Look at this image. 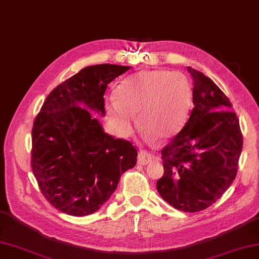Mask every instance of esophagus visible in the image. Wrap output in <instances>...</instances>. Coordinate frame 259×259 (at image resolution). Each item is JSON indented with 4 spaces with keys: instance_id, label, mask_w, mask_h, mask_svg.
I'll return each mask as SVG.
<instances>
[{
    "instance_id": "1",
    "label": "esophagus",
    "mask_w": 259,
    "mask_h": 259,
    "mask_svg": "<svg viewBox=\"0 0 259 259\" xmlns=\"http://www.w3.org/2000/svg\"><path fill=\"white\" fill-rule=\"evenodd\" d=\"M157 157L155 155H152V153L148 152L146 150H140L139 155H138V163L142 164V166H145V164L148 163H151L153 160H156Z\"/></svg>"
}]
</instances>
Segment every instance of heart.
<instances>
[{
  "mask_svg": "<svg viewBox=\"0 0 259 259\" xmlns=\"http://www.w3.org/2000/svg\"><path fill=\"white\" fill-rule=\"evenodd\" d=\"M192 91L188 79L180 72L150 70L123 80L115 99L107 103V112L115 129L128 136L134 128L135 114L148 140L171 138L186 123L191 107Z\"/></svg>",
  "mask_w": 259,
  "mask_h": 259,
  "instance_id": "b5f03b06",
  "label": "heart"
}]
</instances>
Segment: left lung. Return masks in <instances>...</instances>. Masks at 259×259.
<instances>
[{"instance_id": "obj_1", "label": "left lung", "mask_w": 259, "mask_h": 259, "mask_svg": "<svg viewBox=\"0 0 259 259\" xmlns=\"http://www.w3.org/2000/svg\"><path fill=\"white\" fill-rule=\"evenodd\" d=\"M194 109L180 133L161 150L159 195L170 206L197 212L211 206L232 185L243 149L239 120L216 83L188 67Z\"/></svg>"}]
</instances>
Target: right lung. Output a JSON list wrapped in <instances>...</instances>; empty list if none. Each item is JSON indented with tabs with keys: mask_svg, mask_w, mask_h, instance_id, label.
Returning <instances> with one entry per match:
<instances>
[{
	"mask_svg": "<svg viewBox=\"0 0 259 259\" xmlns=\"http://www.w3.org/2000/svg\"><path fill=\"white\" fill-rule=\"evenodd\" d=\"M130 67L97 64L50 92L32 128V171L42 195L60 211L87 216L101 208L121 175L137 163L136 147L103 131L104 92Z\"/></svg>",
	"mask_w": 259,
	"mask_h": 259,
	"instance_id": "obj_1",
	"label": "right lung"
}]
</instances>
